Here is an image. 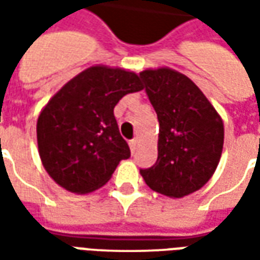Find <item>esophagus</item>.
<instances>
[{"mask_svg": "<svg viewBox=\"0 0 260 260\" xmlns=\"http://www.w3.org/2000/svg\"><path fill=\"white\" fill-rule=\"evenodd\" d=\"M128 146H130V150H132V153H135L136 146H137V140H136V139L130 140V142H128Z\"/></svg>", "mask_w": 260, "mask_h": 260, "instance_id": "34e87169", "label": "esophagus"}]
</instances>
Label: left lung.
Wrapping results in <instances>:
<instances>
[{
    "label": "left lung",
    "instance_id": "8db88e82",
    "mask_svg": "<svg viewBox=\"0 0 260 260\" xmlns=\"http://www.w3.org/2000/svg\"><path fill=\"white\" fill-rule=\"evenodd\" d=\"M140 78L159 121L157 160L140 174L153 191L181 198L214 174L224 142L223 121L188 76L160 68L143 71Z\"/></svg>",
    "mask_w": 260,
    "mask_h": 260
}]
</instances>
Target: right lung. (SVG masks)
I'll list each match as a JSON object with an SVG mask.
<instances>
[{
    "label": "right lung",
    "instance_id": "1",
    "mask_svg": "<svg viewBox=\"0 0 260 260\" xmlns=\"http://www.w3.org/2000/svg\"><path fill=\"white\" fill-rule=\"evenodd\" d=\"M142 89L135 72L92 66L55 94L39 115L37 145L56 184L86 194L108 182L118 162L130 157L114 107Z\"/></svg>",
    "mask_w": 260,
    "mask_h": 260
}]
</instances>
